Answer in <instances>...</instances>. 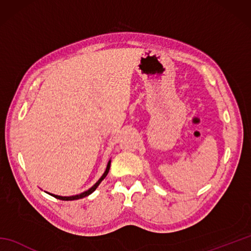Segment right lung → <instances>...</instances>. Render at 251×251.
Segmentation results:
<instances>
[{
	"label": "right lung",
	"mask_w": 251,
	"mask_h": 251,
	"mask_svg": "<svg viewBox=\"0 0 251 251\" xmlns=\"http://www.w3.org/2000/svg\"><path fill=\"white\" fill-rule=\"evenodd\" d=\"M110 165H111V159L110 161L108 162V165H106V168H105V170H104V173H103V175L101 176L100 177V179L97 181V182H96L92 188L90 189H88L87 191H85V192H83V193H81V194H76V195H72V196H60V195H55V194H51V193H49V192H47V193H49L50 195H51V196H54V197H56V199H58V200H61V201H74V200H79V199H83V197H85V196H88V195H90L93 193V192L98 188V185L101 183V181H102L105 177H106V175H108V173H109V170H110Z\"/></svg>",
	"instance_id": "right-lung-1"
}]
</instances>
